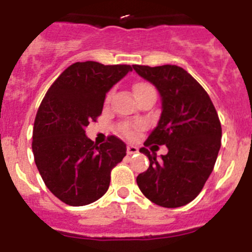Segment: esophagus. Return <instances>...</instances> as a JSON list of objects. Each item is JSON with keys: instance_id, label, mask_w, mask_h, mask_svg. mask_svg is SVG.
Listing matches in <instances>:
<instances>
[{"instance_id": "34e87169", "label": "esophagus", "mask_w": 252, "mask_h": 252, "mask_svg": "<svg viewBox=\"0 0 252 252\" xmlns=\"http://www.w3.org/2000/svg\"><path fill=\"white\" fill-rule=\"evenodd\" d=\"M137 151H139V149H137L136 146L128 145L127 146V150H126V153H127V155H132V154H136Z\"/></svg>"}]
</instances>
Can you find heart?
Wrapping results in <instances>:
<instances>
[{
	"mask_svg": "<svg viewBox=\"0 0 252 252\" xmlns=\"http://www.w3.org/2000/svg\"><path fill=\"white\" fill-rule=\"evenodd\" d=\"M133 93L136 95V98H140V97L148 94V93H155V90H154V87L151 84L145 83V82H140V83H136L133 86ZM108 99H110V94L107 95V101ZM139 128V125L128 124V122H124V124L119 126L120 133H122L127 139H133V137L136 136V132Z\"/></svg>",
	"mask_w": 252,
	"mask_h": 252,
	"instance_id": "1",
	"label": "heart"
}]
</instances>
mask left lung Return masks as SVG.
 Segmentation results:
<instances>
[{
    "instance_id": "left-lung-1",
    "label": "left lung",
    "mask_w": 252,
    "mask_h": 252,
    "mask_svg": "<svg viewBox=\"0 0 252 252\" xmlns=\"http://www.w3.org/2000/svg\"><path fill=\"white\" fill-rule=\"evenodd\" d=\"M161 95V116L140 151L150 160L137 175L142 194L153 203L177 208L192 202L203 189L221 148L217 111L203 87L177 65H132ZM166 145L168 154L156 159L146 146Z\"/></svg>"
}]
</instances>
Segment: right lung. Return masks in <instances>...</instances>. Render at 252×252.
<instances>
[{
  "mask_svg": "<svg viewBox=\"0 0 252 252\" xmlns=\"http://www.w3.org/2000/svg\"><path fill=\"white\" fill-rule=\"evenodd\" d=\"M131 70L126 64L78 62L55 79L40 104L32 131L35 164L49 190L65 204L99 199L126 155L124 141L108 136L98 146L84 128L101 116L106 93Z\"/></svg>",
  "mask_w": 252,
  "mask_h": 252,
  "instance_id": "1",
  "label": "right lung"
}]
</instances>
